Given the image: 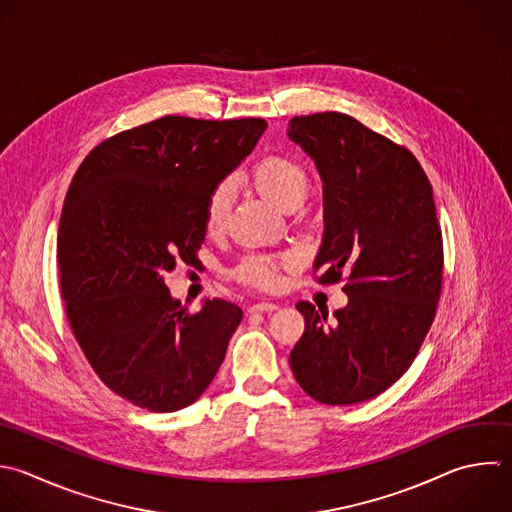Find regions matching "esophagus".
<instances>
[{"label":"esophagus","instance_id":"obj_1","mask_svg":"<svg viewBox=\"0 0 512 512\" xmlns=\"http://www.w3.org/2000/svg\"><path fill=\"white\" fill-rule=\"evenodd\" d=\"M272 310H278V304H274V302H264V300L248 306V312H250V314H252V312H272Z\"/></svg>","mask_w":512,"mask_h":512}]
</instances>
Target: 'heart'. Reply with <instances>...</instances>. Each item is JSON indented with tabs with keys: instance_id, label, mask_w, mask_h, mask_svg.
Listing matches in <instances>:
<instances>
[{
	"instance_id": "obj_1",
	"label": "heart",
	"mask_w": 512,
	"mask_h": 512,
	"mask_svg": "<svg viewBox=\"0 0 512 512\" xmlns=\"http://www.w3.org/2000/svg\"><path fill=\"white\" fill-rule=\"evenodd\" d=\"M252 186L270 202L284 210L296 208L308 192L310 174L306 166L288 154H266L250 168ZM232 206V190L226 182L216 184L204 204V230L218 234L224 230ZM290 258H270L252 254L246 256L236 268L234 276L258 288H272L278 282L280 266L288 264Z\"/></svg>"
}]
</instances>
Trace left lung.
<instances>
[{"instance_id": "8db88e82", "label": "left lung", "mask_w": 512, "mask_h": 512, "mask_svg": "<svg viewBox=\"0 0 512 512\" xmlns=\"http://www.w3.org/2000/svg\"><path fill=\"white\" fill-rule=\"evenodd\" d=\"M288 136L324 182L316 280H344L348 294L332 322L314 304H296L306 324L290 368L322 404L364 402L408 370L436 316L444 254L432 186L408 148L352 116H294Z\"/></svg>"}]
</instances>
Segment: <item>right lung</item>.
<instances>
[{
	"label": "right lung",
	"mask_w": 512,
	"mask_h": 512,
	"mask_svg": "<svg viewBox=\"0 0 512 512\" xmlns=\"http://www.w3.org/2000/svg\"><path fill=\"white\" fill-rule=\"evenodd\" d=\"M262 118L164 116L98 144L64 200L58 276L72 332L100 380L150 412L186 408L224 362L242 308L188 312L164 274L196 266L204 204L264 134Z\"/></svg>",
	"instance_id": "right-lung-1"
}]
</instances>
